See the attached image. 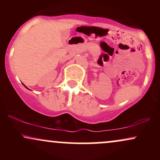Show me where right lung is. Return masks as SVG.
<instances>
[{
  "label": "right lung",
  "mask_w": 160,
  "mask_h": 160,
  "mask_svg": "<svg viewBox=\"0 0 160 160\" xmlns=\"http://www.w3.org/2000/svg\"><path fill=\"white\" fill-rule=\"evenodd\" d=\"M25 87H26V86H25Z\"/></svg>",
  "instance_id": "1"
}]
</instances>
